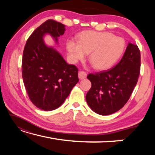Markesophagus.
<instances>
[{"mask_svg":"<svg viewBox=\"0 0 155 155\" xmlns=\"http://www.w3.org/2000/svg\"><path fill=\"white\" fill-rule=\"evenodd\" d=\"M86 77H87V74H86V72L83 71H80L78 72V78H79L80 80L84 79V78H86Z\"/></svg>","mask_w":155,"mask_h":155,"instance_id":"obj_1","label":"esophagus"}]
</instances>
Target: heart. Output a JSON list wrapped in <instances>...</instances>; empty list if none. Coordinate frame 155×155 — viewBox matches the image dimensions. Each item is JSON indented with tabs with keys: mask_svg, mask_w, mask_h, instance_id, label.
<instances>
[{
	"mask_svg": "<svg viewBox=\"0 0 155 155\" xmlns=\"http://www.w3.org/2000/svg\"><path fill=\"white\" fill-rule=\"evenodd\" d=\"M124 48V40L108 32L83 31L78 35V41L72 39L66 41L70 61L77 63L90 53L89 61L97 70L111 68L121 57Z\"/></svg>",
	"mask_w": 155,
	"mask_h": 155,
	"instance_id": "heart-1",
	"label": "heart"
}]
</instances>
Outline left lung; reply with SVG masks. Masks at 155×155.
<instances>
[{"label":"left lung","instance_id":"obj_1","mask_svg":"<svg viewBox=\"0 0 155 155\" xmlns=\"http://www.w3.org/2000/svg\"><path fill=\"white\" fill-rule=\"evenodd\" d=\"M140 59L137 46L129 42L122 59L114 68L87 76L91 87L85 98L92 111L107 115L124 106L137 83Z\"/></svg>","mask_w":155,"mask_h":155}]
</instances>
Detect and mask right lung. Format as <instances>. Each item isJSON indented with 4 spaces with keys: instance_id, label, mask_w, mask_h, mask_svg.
<instances>
[{
    "instance_id": "add662e5",
    "label": "right lung",
    "mask_w": 155,
    "mask_h": 155,
    "mask_svg": "<svg viewBox=\"0 0 155 155\" xmlns=\"http://www.w3.org/2000/svg\"><path fill=\"white\" fill-rule=\"evenodd\" d=\"M65 25L48 20L33 31L27 40L22 57V78L34 105L44 111L59 107L78 82V69L68 64L54 47L45 43L51 36L57 44L65 33Z\"/></svg>"
}]
</instances>
